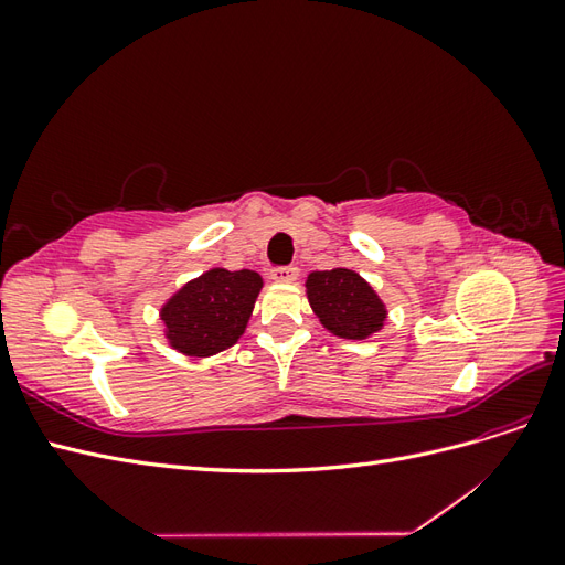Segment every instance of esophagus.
Returning <instances> with one entry per match:
<instances>
[{"label":"esophagus","mask_w":565,"mask_h":565,"mask_svg":"<svg viewBox=\"0 0 565 565\" xmlns=\"http://www.w3.org/2000/svg\"><path fill=\"white\" fill-rule=\"evenodd\" d=\"M297 278H299V268L297 266H285V268H273L270 270V280L282 282V285L295 282Z\"/></svg>","instance_id":"esophagus-1"}]
</instances>
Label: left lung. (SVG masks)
Masks as SVG:
<instances>
[{
    "label": "left lung",
    "mask_w": 565,
    "mask_h": 565,
    "mask_svg": "<svg viewBox=\"0 0 565 565\" xmlns=\"http://www.w3.org/2000/svg\"><path fill=\"white\" fill-rule=\"evenodd\" d=\"M320 324L339 339L363 341L384 330L388 309L361 273L351 268L313 270L303 282Z\"/></svg>",
    "instance_id": "obj_1"
}]
</instances>
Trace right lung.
Masks as SVG:
<instances>
[{
	"label": "right lung",
	"mask_w": 565,
	"mask_h": 565,
	"mask_svg": "<svg viewBox=\"0 0 565 565\" xmlns=\"http://www.w3.org/2000/svg\"><path fill=\"white\" fill-rule=\"evenodd\" d=\"M264 278L256 270L210 268L160 306L167 344L188 358H210L237 344L247 330Z\"/></svg>",
	"instance_id": "add662e5"
}]
</instances>
